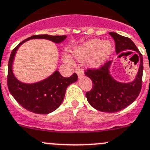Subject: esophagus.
<instances>
[{"label": "esophagus", "instance_id": "esophagus-1", "mask_svg": "<svg viewBox=\"0 0 150 150\" xmlns=\"http://www.w3.org/2000/svg\"><path fill=\"white\" fill-rule=\"evenodd\" d=\"M75 72H76V73L78 74V78H81V77H82L83 75H84L83 70L81 69H79V68H77L76 69H75Z\"/></svg>", "mask_w": 150, "mask_h": 150}]
</instances>
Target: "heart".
Wrapping results in <instances>:
<instances>
[{
  "label": "heart",
  "mask_w": 150,
  "mask_h": 150,
  "mask_svg": "<svg viewBox=\"0 0 150 150\" xmlns=\"http://www.w3.org/2000/svg\"><path fill=\"white\" fill-rule=\"evenodd\" d=\"M96 49L98 50L90 59V65L92 67H99L106 61L112 52L113 47L109 41H105L102 43L99 40H92L85 42L74 51L73 54L78 60H83L90 56ZM64 60L67 63H72V60L69 57H64Z\"/></svg>",
  "instance_id": "b5f03b06"
}]
</instances>
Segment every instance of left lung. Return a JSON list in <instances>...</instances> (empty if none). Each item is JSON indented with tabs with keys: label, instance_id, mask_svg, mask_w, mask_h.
<instances>
[{
	"label": "left lung",
	"instance_id": "obj_1",
	"mask_svg": "<svg viewBox=\"0 0 150 150\" xmlns=\"http://www.w3.org/2000/svg\"><path fill=\"white\" fill-rule=\"evenodd\" d=\"M110 36L115 41L116 52L120 53L125 50H133L139 55L140 67L134 80L129 83H122L116 81L110 74L112 61L107 62L99 69H87L86 76L93 81L91 90L86 93L87 101L96 110L107 113H114L122 110L135 100L142 87L144 66L143 56L134 43L128 37L114 32Z\"/></svg>",
	"mask_w": 150,
	"mask_h": 150
}]
</instances>
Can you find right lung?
I'll list each match as a JSON object with an SVG mask.
<instances>
[{"label":"right lung","mask_w":150,"mask_h":150,"mask_svg":"<svg viewBox=\"0 0 150 150\" xmlns=\"http://www.w3.org/2000/svg\"><path fill=\"white\" fill-rule=\"evenodd\" d=\"M67 36L34 35L20 42L13 50L8 63L7 86L11 95L24 108L35 114H47L57 109L65 96L66 90L71 83L78 80L74 73L69 78H64L58 71L41 81L25 83L18 81L13 72V63L16 52L23 43L33 39H45L54 43H60Z\"/></svg>","instance_id":"1"}]
</instances>
